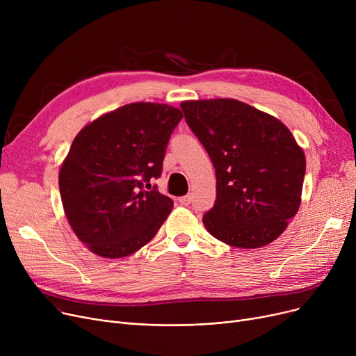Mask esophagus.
<instances>
[{
    "label": "esophagus",
    "instance_id": "obj_1",
    "mask_svg": "<svg viewBox=\"0 0 356 356\" xmlns=\"http://www.w3.org/2000/svg\"><path fill=\"white\" fill-rule=\"evenodd\" d=\"M191 200H192L191 195H188V196H183V197H179V203H180V204H183V207H188V204H191Z\"/></svg>",
    "mask_w": 356,
    "mask_h": 356
}]
</instances>
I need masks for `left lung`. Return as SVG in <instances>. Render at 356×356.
<instances>
[{"label": "left lung", "instance_id": "left-lung-1", "mask_svg": "<svg viewBox=\"0 0 356 356\" xmlns=\"http://www.w3.org/2000/svg\"><path fill=\"white\" fill-rule=\"evenodd\" d=\"M216 173V200L203 225L236 248L268 245L287 228L302 200L306 157L290 129L236 99L180 104Z\"/></svg>", "mask_w": 356, "mask_h": 356}]
</instances>
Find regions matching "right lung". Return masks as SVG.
I'll return each mask as SVG.
<instances>
[{
	"label": "right lung",
	"instance_id": "add662e5",
	"mask_svg": "<svg viewBox=\"0 0 356 356\" xmlns=\"http://www.w3.org/2000/svg\"><path fill=\"white\" fill-rule=\"evenodd\" d=\"M181 118L175 106L136 102L97 118L74 137L59 189L70 227L89 251L122 258L154 238L173 200L149 180L161 176L168 140Z\"/></svg>",
	"mask_w": 356,
	"mask_h": 356
}]
</instances>
